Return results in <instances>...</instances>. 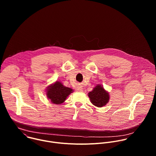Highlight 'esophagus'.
Instances as JSON below:
<instances>
[{
	"label": "esophagus",
	"mask_w": 156,
	"mask_h": 156,
	"mask_svg": "<svg viewBox=\"0 0 156 156\" xmlns=\"http://www.w3.org/2000/svg\"><path fill=\"white\" fill-rule=\"evenodd\" d=\"M78 91H80V92L83 91V88H82V87H78Z\"/></svg>",
	"instance_id": "34e87169"
}]
</instances>
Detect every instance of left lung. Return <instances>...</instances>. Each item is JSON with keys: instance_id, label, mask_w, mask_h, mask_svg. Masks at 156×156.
<instances>
[{"instance_id": "obj_1", "label": "left lung", "mask_w": 156, "mask_h": 156, "mask_svg": "<svg viewBox=\"0 0 156 156\" xmlns=\"http://www.w3.org/2000/svg\"><path fill=\"white\" fill-rule=\"evenodd\" d=\"M91 103L98 107L105 105L109 101V94L100 84H98L93 90L88 93Z\"/></svg>"}]
</instances>
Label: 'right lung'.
Returning a JSON list of instances; mask_svg holds the SVG:
<instances>
[{
	"mask_svg": "<svg viewBox=\"0 0 156 156\" xmlns=\"http://www.w3.org/2000/svg\"><path fill=\"white\" fill-rule=\"evenodd\" d=\"M73 91L70 87L63 86L60 81H56L54 84L48 87L46 94L48 98L53 104H60Z\"/></svg>",
	"mask_w": 156,
	"mask_h": 156,
	"instance_id": "obj_1",
	"label": "right lung"
}]
</instances>
